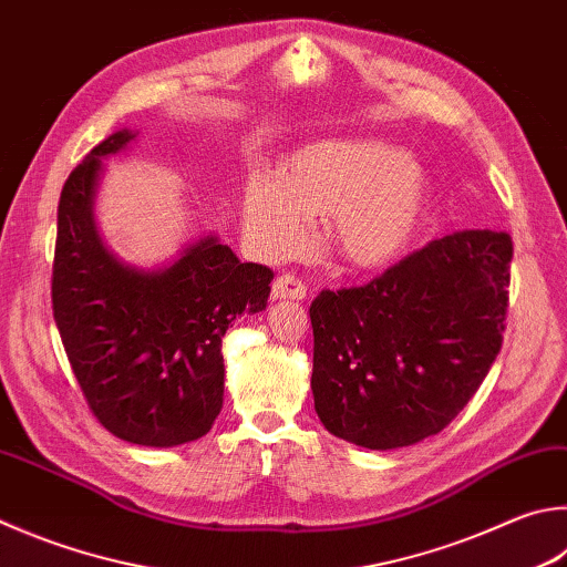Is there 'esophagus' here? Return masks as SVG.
<instances>
[{"label": "esophagus", "mask_w": 567, "mask_h": 567, "mask_svg": "<svg viewBox=\"0 0 567 567\" xmlns=\"http://www.w3.org/2000/svg\"><path fill=\"white\" fill-rule=\"evenodd\" d=\"M272 302L277 300H305L307 287L302 280H297L295 275H280L272 282Z\"/></svg>", "instance_id": "obj_1"}]
</instances>
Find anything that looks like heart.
Here are the masks:
<instances>
[{"mask_svg": "<svg viewBox=\"0 0 567 567\" xmlns=\"http://www.w3.org/2000/svg\"><path fill=\"white\" fill-rule=\"evenodd\" d=\"M431 181L414 156L382 141L329 138L292 151L277 178L245 185V220L267 252L300 250L312 213H332L329 240L354 267H384L424 230Z\"/></svg>", "mask_w": 567, "mask_h": 567, "instance_id": "obj_1", "label": "heart"}]
</instances>
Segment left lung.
Instances as JSON below:
<instances>
[{
    "label": "left lung",
    "instance_id": "8db88e82",
    "mask_svg": "<svg viewBox=\"0 0 567 567\" xmlns=\"http://www.w3.org/2000/svg\"><path fill=\"white\" fill-rule=\"evenodd\" d=\"M511 257L508 233L458 230L364 287L319 292L312 394L329 434L389 451L446 429L501 352Z\"/></svg>",
    "mask_w": 567,
    "mask_h": 567
}]
</instances>
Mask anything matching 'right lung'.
I'll use <instances>...</instances> for the list:
<instances>
[{"label": "right lung", "instance_id": "right-lung-1", "mask_svg": "<svg viewBox=\"0 0 567 567\" xmlns=\"http://www.w3.org/2000/svg\"><path fill=\"white\" fill-rule=\"evenodd\" d=\"M138 131H113L71 171L59 200L51 302L94 416L128 444L171 449L205 436L223 409V337L262 312L272 270L240 262L218 235L156 267L123 262L96 225L104 161Z\"/></svg>", "mask_w": 567, "mask_h": 567}]
</instances>
